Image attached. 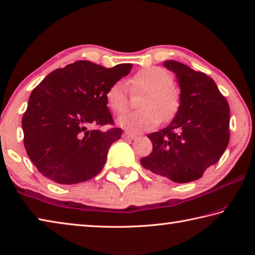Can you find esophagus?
Returning <instances> with one entry per match:
<instances>
[{"mask_svg": "<svg viewBox=\"0 0 255 255\" xmlns=\"http://www.w3.org/2000/svg\"><path fill=\"white\" fill-rule=\"evenodd\" d=\"M124 135H125V138H128V139H135V138H138V135L134 134V133H130V132H125Z\"/></svg>", "mask_w": 255, "mask_h": 255, "instance_id": "obj_1", "label": "esophagus"}]
</instances>
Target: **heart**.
I'll list each match as a JSON object with an SVG mask.
<instances>
[{
    "label": "heart",
    "mask_w": 255,
    "mask_h": 255,
    "mask_svg": "<svg viewBox=\"0 0 255 255\" xmlns=\"http://www.w3.org/2000/svg\"><path fill=\"white\" fill-rule=\"evenodd\" d=\"M173 78L166 69L157 66L142 68L128 78L132 93H144L139 108L143 111L127 113L119 119V125L128 132L140 133L157 127L160 120L168 122L179 112L180 93L173 85ZM106 104L115 114H121L128 105L127 87L115 82L106 91Z\"/></svg>",
    "instance_id": "obj_1"
}]
</instances>
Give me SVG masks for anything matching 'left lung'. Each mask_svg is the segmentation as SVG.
Returning a JSON list of instances; mask_svg holds the SVG:
<instances>
[{
  "mask_svg": "<svg viewBox=\"0 0 255 255\" xmlns=\"http://www.w3.org/2000/svg\"><path fill=\"white\" fill-rule=\"evenodd\" d=\"M164 66L178 78L181 104L166 128L147 135L152 151L140 163L159 178L178 183L195 181L228 146L229 105L206 74L174 60H166Z\"/></svg>",
  "mask_w": 255,
  "mask_h": 255,
  "instance_id": "left-lung-1",
  "label": "left lung"
}]
</instances>
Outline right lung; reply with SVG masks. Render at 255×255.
<instances>
[{"instance_id":"obj_1","label":"right lung","mask_w":255,"mask_h":255,"mask_svg":"<svg viewBox=\"0 0 255 255\" xmlns=\"http://www.w3.org/2000/svg\"><path fill=\"white\" fill-rule=\"evenodd\" d=\"M131 68L80 60L53 70L33 90L22 116L23 144L40 173L74 185L103 170L109 147L122 135L120 128L99 130L114 124L105 95Z\"/></svg>"}]
</instances>
